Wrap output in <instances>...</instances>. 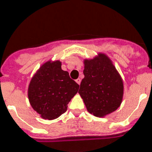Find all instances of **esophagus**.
Here are the masks:
<instances>
[{"label":"esophagus","mask_w":152,"mask_h":152,"mask_svg":"<svg viewBox=\"0 0 152 152\" xmlns=\"http://www.w3.org/2000/svg\"><path fill=\"white\" fill-rule=\"evenodd\" d=\"M76 82H77L78 85H80V84H81V79H80V78H77V79H76Z\"/></svg>","instance_id":"1"}]
</instances>
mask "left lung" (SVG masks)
<instances>
[{
    "label": "left lung",
    "instance_id": "left-lung-1",
    "mask_svg": "<svg viewBox=\"0 0 152 152\" xmlns=\"http://www.w3.org/2000/svg\"><path fill=\"white\" fill-rule=\"evenodd\" d=\"M85 69L80 89L88 111L104 117L117 110L123 96V82L112 62L99 53L93 59H85Z\"/></svg>",
    "mask_w": 152,
    "mask_h": 152
}]
</instances>
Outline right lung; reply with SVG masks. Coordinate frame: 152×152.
Here are the masks:
<instances>
[{"mask_svg": "<svg viewBox=\"0 0 152 152\" xmlns=\"http://www.w3.org/2000/svg\"><path fill=\"white\" fill-rule=\"evenodd\" d=\"M79 88L61 62H46L34 75L28 88L33 109L44 119L53 120L66 111L67 104Z\"/></svg>", "mask_w": 152, "mask_h": 152, "instance_id": "right-lung-1", "label": "right lung"}]
</instances>
